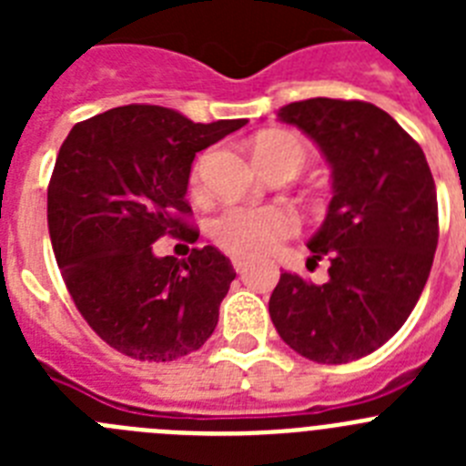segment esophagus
Returning <instances> with one entry per match:
<instances>
[{
	"instance_id": "34e87169",
	"label": "esophagus",
	"mask_w": 466,
	"mask_h": 466,
	"mask_svg": "<svg viewBox=\"0 0 466 466\" xmlns=\"http://www.w3.org/2000/svg\"><path fill=\"white\" fill-rule=\"evenodd\" d=\"M230 263H233V268L238 270V273H245L247 266H249V258L240 257V254H236V257H230Z\"/></svg>"
}]
</instances>
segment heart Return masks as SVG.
<instances>
[{"label":"heart","instance_id":"obj_1","mask_svg":"<svg viewBox=\"0 0 466 466\" xmlns=\"http://www.w3.org/2000/svg\"><path fill=\"white\" fill-rule=\"evenodd\" d=\"M254 156L258 166L268 163H291L296 170L308 158V144L294 133L270 130L263 133L254 144ZM203 163L193 170V191L200 187ZM299 230L296 214L279 205H233L212 221V236L224 249L240 257H258L291 238Z\"/></svg>","mask_w":466,"mask_h":466}]
</instances>
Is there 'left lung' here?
Returning <instances> with one entry per match:
<instances>
[{"mask_svg": "<svg viewBox=\"0 0 466 466\" xmlns=\"http://www.w3.org/2000/svg\"><path fill=\"white\" fill-rule=\"evenodd\" d=\"M278 116L322 149L333 198L308 242L310 261L329 258V279L279 275L270 319L300 357L348 364L392 339L425 289L439 242L434 177L420 144L371 102L312 97Z\"/></svg>", "mask_w": 466, "mask_h": 466, "instance_id": "1", "label": "left lung"}]
</instances>
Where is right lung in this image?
Here are the masks:
<instances>
[{
    "instance_id": "1",
    "label": "right lung",
    "mask_w": 466,
    "mask_h": 466,
    "mask_svg": "<svg viewBox=\"0 0 466 466\" xmlns=\"http://www.w3.org/2000/svg\"><path fill=\"white\" fill-rule=\"evenodd\" d=\"M247 118L193 123L179 111L127 105L76 123L48 184V233L74 306L109 348L175 361L203 348L236 270L208 245L156 257L163 236L196 242L188 175L198 151Z\"/></svg>"
}]
</instances>
